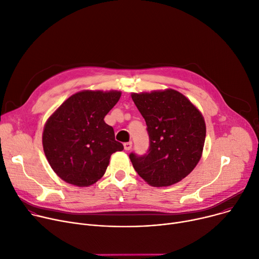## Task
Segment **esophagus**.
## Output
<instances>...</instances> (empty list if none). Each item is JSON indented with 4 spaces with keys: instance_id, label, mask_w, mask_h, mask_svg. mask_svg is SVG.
Segmentation results:
<instances>
[{
    "instance_id": "1",
    "label": "esophagus",
    "mask_w": 259,
    "mask_h": 259,
    "mask_svg": "<svg viewBox=\"0 0 259 259\" xmlns=\"http://www.w3.org/2000/svg\"><path fill=\"white\" fill-rule=\"evenodd\" d=\"M131 148H132V143H131V142H128V143H125V144H124V149H125L126 151H130Z\"/></svg>"
}]
</instances>
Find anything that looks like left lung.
<instances>
[{
  "label": "left lung",
  "mask_w": 259,
  "mask_h": 259,
  "mask_svg": "<svg viewBox=\"0 0 259 259\" xmlns=\"http://www.w3.org/2000/svg\"><path fill=\"white\" fill-rule=\"evenodd\" d=\"M131 97L146 120L150 140L146 154L129 155L134 169L152 186L181 181L202 156L206 136L202 113L174 90L133 93Z\"/></svg>",
  "instance_id": "left-lung-1"
}]
</instances>
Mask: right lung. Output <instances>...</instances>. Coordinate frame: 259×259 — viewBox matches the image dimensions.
Wrapping results in <instances>:
<instances>
[{"label": "right lung", "mask_w": 259, "mask_h": 259, "mask_svg": "<svg viewBox=\"0 0 259 259\" xmlns=\"http://www.w3.org/2000/svg\"><path fill=\"white\" fill-rule=\"evenodd\" d=\"M122 93L83 91L71 96L45 125L42 146L55 173L65 182L90 186L105 174L111 154L124 146L104 122Z\"/></svg>", "instance_id": "1"}]
</instances>
